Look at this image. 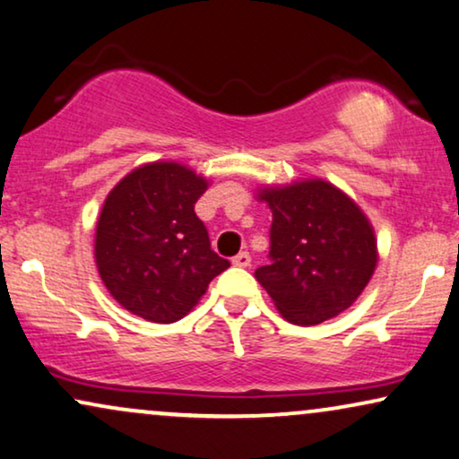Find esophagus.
Returning a JSON list of instances; mask_svg holds the SVG:
<instances>
[{"label": "esophagus", "instance_id": "34e87169", "mask_svg": "<svg viewBox=\"0 0 459 459\" xmlns=\"http://www.w3.org/2000/svg\"><path fill=\"white\" fill-rule=\"evenodd\" d=\"M234 265H238V267H248V265H251V255H248L247 251L238 253L236 257H234Z\"/></svg>", "mask_w": 459, "mask_h": 459}]
</instances>
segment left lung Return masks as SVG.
Wrapping results in <instances>:
<instances>
[{
    "label": "left lung",
    "instance_id": "8db88e82",
    "mask_svg": "<svg viewBox=\"0 0 459 459\" xmlns=\"http://www.w3.org/2000/svg\"><path fill=\"white\" fill-rule=\"evenodd\" d=\"M270 265L255 278L289 323L309 326L348 309L371 281L377 244L360 208L326 181L264 189Z\"/></svg>",
    "mask_w": 459,
    "mask_h": 459
}]
</instances>
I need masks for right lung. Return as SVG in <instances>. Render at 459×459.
<instances>
[{"label": "right lung", "instance_id": "1", "mask_svg": "<svg viewBox=\"0 0 459 459\" xmlns=\"http://www.w3.org/2000/svg\"><path fill=\"white\" fill-rule=\"evenodd\" d=\"M206 181L186 166L153 162L122 178L97 223L99 273L113 299L152 323H175L230 267L211 248L194 206Z\"/></svg>", "mask_w": 459, "mask_h": 459}]
</instances>
